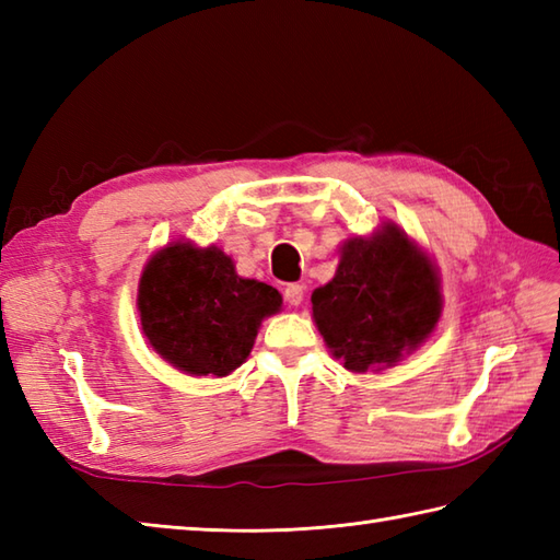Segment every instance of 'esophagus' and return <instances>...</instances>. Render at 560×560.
Listing matches in <instances>:
<instances>
[{"mask_svg":"<svg viewBox=\"0 0 560 560\" xmlns=\"http://www.w3.org/2000/svg\"><path fill=\"white\" fill-rule=\"evenodd\" d=\"M303 293H305V289L301 287V283H289V287L283 289V299H287L289 305H301Z\"/></svg>","mask_w":560,"mask_h":560,"instance_id":"obj_1","label":"esophagus"}]
</instances>
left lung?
<instances>
[{"mask_svg": "<svg viewBox=\"0 0 560 560\" xmlns=\"http://www.w3.org/2000/svg\"><path fill=\"white\" fill-rule=\"evenodd\" d=\"M311 301L317 331L351 373L397 365L443 315L438 265L392 221L371 235L347 237L335 277Z\"/></svg>", "mask_w": 560, "mask_h": 560, "instance_id": "left-lung-1", "label": "left lung"}]
</instances>
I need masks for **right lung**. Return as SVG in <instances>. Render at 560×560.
<instances>
[{
	"label": "right lung",
	"instance_id": "add662e5",
	"mask_svg": "<svg viewBox=\"0 0 560 560\" xmlns=\"http://www.w3.org/2000/svg\"><path fill=\"white\" fill-rule=\"evenodd\" d=\"M141 335L163 361L192 377H225L241 368L281 293L243 279L221 247L173 241L144 265L137 291Z\"/></svg>",
	"mask_w": 560,
	"mask_h": 560
}]
</instances>
